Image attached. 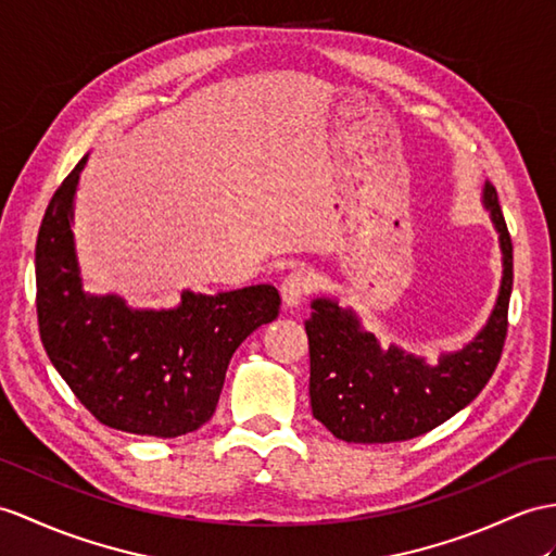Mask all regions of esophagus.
<instances>
[{"label": "esophagus", "mask_w": 556, "mask_h": 556, "mask_svg": "<svg viewBox=\"0 0 556 556\" xmlns=\"http://www.w3.org/2000/svg\"><path fill=\"white\" fill-rule=\"evenodd\" d=\"M316 286V276L311 274L306 268H294L290 274L282 278L280 282V296H282V304L286 306H296L302 304L304 296L314 290Z\"/></svg>", "instance_id": "obj_1"}]
</instances>
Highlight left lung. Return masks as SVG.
I'll return each mask as SVG.
<instances>
[{"mask_svg": "<svg viewBox=\"0 0 556 556\" xmlns=\"http://www.w3.org/2000/svg\"><path fill=\"white\" fill-rule=\"evenodd\" d=\"M489 212L503 252V280L483 328L467 344L427 363L396 344L382 349L351 306L316 296L306 320L311 410L337 439L391 443L422 437L479 396L503 354L511 294V240L495 188L485 181Z\"/></svg>", "mask_w": 556, "mask_h": 556, "instance_id": "left-lung-1", "label": "left lung"}]
</instances>
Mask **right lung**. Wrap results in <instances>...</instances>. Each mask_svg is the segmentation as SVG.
<instances>
[{"label": "right lung", "instance_id": "obj_1", "mask_svg": "<svg viewBox=\"0 0 556 556\" xmlns=\"http://www.w3.org/2000/svg\"><path fill=\"white\" fill-rule=\"evenodd\" d=\"M89 153L53 193L35 248L39 334L85 408L127 434L174 439L214 415L228 363L260 325L278 318L274 286L181 292L172 308H131L85 290L75 195Z\"/></svg>", "mask_w": 556, "mask_h": 556}]
</instances>
